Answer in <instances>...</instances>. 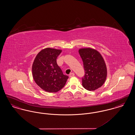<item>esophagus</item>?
I'll return each instance as SVG.
<instances>
[{"label":"esophagus","mask_w":135,"mask_h":135,"mask_svg":"<svg viewBox=\"0 0 135 135\" xmlns=\"http://www.w3.org/2000/svg\"><path fill=\"white\" fill-rule=\"evenodd\" d=\"M75 75V74L74 73H71L69 74V76L70 77H73Z\"/></svg>","instance_id":"34e87169"}]
</instances>
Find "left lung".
I'll list each match as a JSON object with an SVG mask.
<instances>
[{"instance_id":"1","label":"left lung","mask_w":135,"mask_h":135,"mask_svg":"<svg viewBox=\"0 0 135 135\" xmlns=\"http://www.w3.org/2000/svg\"><path fill=\"white\" fill-rule=\"evenodd\" d=\"M78 51L85 70V75L82 79L83 86L90 91L97 90L104 84L107 75L103 57L96 50L90 47L80 49Z\"/></svg>"}]
</instances>
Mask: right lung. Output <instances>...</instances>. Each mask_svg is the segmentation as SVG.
<instances>
[{"instance_id":"obj_1","label":"right lung","mask_w":135,"mask_h":135,"mask_svg":"<svg viewBox=\"0 0 135 135\" xmlns=\"http://www.w3.org/2000/svg\"><path fill=\"white\" fill-rule=\"evenodd\" d=\"M61 52V50L45 48L39 52L33 63V79L47 92L56 93L61 90L69 77L63 74L57 63V58Z\"/></svg>"}]
</instances>
